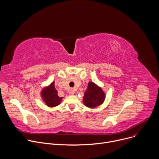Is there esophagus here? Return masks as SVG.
Returning <instances> with one entry per match:
<instances>
[{
  "instance_id": "1",
  "label": "esophagus",
  "mask_w": 159,
  "mask_h": 159,
  "mask_svg": "<svg viewBox=\"0 0 159 159\" xmlns=\"http://www.w3.org/2000/svg\"><path fill=\"white\" fill-rule=\"evenodd\" d=\"M69 93L70 94H74L75 93V90L74 89H70V90H69Z\"/></svg>"
}]
</instances>
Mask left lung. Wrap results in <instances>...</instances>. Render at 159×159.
I'll use <instances>...</instances> for the list:
<instances>
[{"label":"left lung","mask_w":159,"mask_h":159,"mask_svg":"<svg viewBox=\"0 0 159 159\" xmlns=\"http://www.w3.org/2000/svg\"><path fill=\"white\" fill-rule=\"evenodd\" d=\"M104 98L105 95L102 89L90 82L88 84V88L83 97V101L87 107L94 108L103 102Z\"/></svg>","instance_id":"obj_1"}]
</instances>
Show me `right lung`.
<instances>
[{
  "mask_svg": "<svg viewBox=\"0 0 159 159\" xmlns=\"http://www.w3.org/2000/svg\"><path fill=\"white\" fill-rule=\"evenodd\" d=\"M41 96L45 103L49 107H55L58 106L61 99L62 97L58 96V91L55 87V82H52L48 87L42 90Z\"/></svg>",
  "mask_w": 159,
  "mask_h": 159,
  "instance_id": "obj_1",
  "label": "right lung"
}]
</instances>
